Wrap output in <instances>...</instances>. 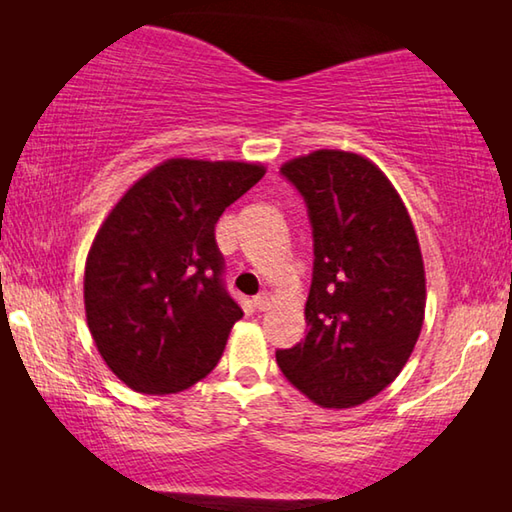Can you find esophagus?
<instances>
[{"label":"esophagus","instance_id":"obj_1","mask_svg":"<svg viewBox=\"0 0 512 512\" xmlns=\"http://www.w3.org/2000/svg\"><path fill=\"white\" fill-rule=\"evenodd\" d=\"M253 305H255V309H257V311H266V309H271V305H273V298H271V293L262 291V293H259V296H255Z\"/></svg>","mask_w":512,"mask_h":512}]
</instances>
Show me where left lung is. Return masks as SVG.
<instances>
[{"label":"left lung","instance_id":"8db88e82","mask_svg":"<svg viewBox=\"0 0 512 512\" xmlns=\"http://www.w3.org/2000/svg\"><path fill=\"white\" fill-rule=\"evenodd\" d=\"M314 228L307 334L277 350L282 375L323 409L372 400L409 361L427 277L409 210L366 155L318 149L282 164Z\"/></svg>","mask_w":512,"mask_h":512}]
</instances>
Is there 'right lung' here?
<instances>
[{
  "label": "right lung",
  "instance_id": "right-lung-1",
  "mask_svg": "<svg viewBox=\"0 0 512 512\" xmlns=\"http://www.w3.org/2000/svg\"><path fill=\"white\" fill-rule=\"evenodd\" d=\"M264 173L262 162L169 158L103 219L85 259V318L128 388L180 393L219 363L244 311L221 284L214 225Z\"/></svg>",
  "mask_w": 512,
  "mask_h": 512
}]
</instances>
